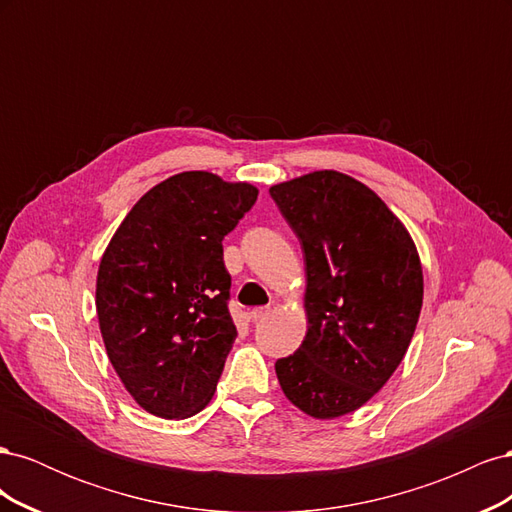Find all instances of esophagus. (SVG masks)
Returning a JSON list of instances; mask_svg holds the SVG:
<instances>
[{
    "label": "esophagus",
    "mask_w": 512,
    "mask_h": 512,
    "mask_svg": "<svg viewBox=\"0 0 512 512\" xmlns=\"http://www.w3.org/2000/svg\"><path fill=\"white\" fill-rule=\"evenodd\" d=\"M269 312H271V307H254L250 312V318L254 322H260V320H265L269 316Z\"/></svg>",
    "instance_id": "1"
}]
</instances>
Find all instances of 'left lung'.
Listing matches in <instances>:
<instances>
[{"label": "left lung", "mask_w": 512, "mask_h": 512, "mask_svg": "<svg viewBox=\"0 0 512 512\" xmlns=\"http://www.w3.org/2000/svg\"><path fill=\"white\" fill-rule=\"evenodd\" d=\"M305 260L307 335L277 359L284 395L314 418L354 412L404 359L423 305L414 241L367 185L318 170L269 190Z\"/></svg>", "instance_id": "8db88e82"}]
</instances>
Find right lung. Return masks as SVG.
Listing matches in <instances>:
<instances>
[{"instance_id": "right-lung-1", "label": "right lung", "mask_w": 512, "mask_h": 512, "mask_svg": "<svg viewBox=\"0 0 512 512\" xmlns=\"http://www.w3.org/2000/svg\"><path fill=\"white\" fill-rule=\"evenodd\" d=\"M258 190L190 170L151 188L100 260L96 309L117 376L136 404L188 418L213 393L237 327L222 241Z\"/></svg>"}]
</instances>
